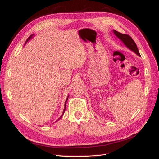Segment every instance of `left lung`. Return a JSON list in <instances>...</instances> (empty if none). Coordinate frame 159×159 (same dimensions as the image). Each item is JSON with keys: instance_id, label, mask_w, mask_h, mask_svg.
Instances as JSON below:
<instances>
[{"instance_id": "left-lung-1", "label": "left lung", "mask_w": 159, "mask_h": 159, "mask_svg": "<svg viewBox=\"0 0 159 159\" xmlns=\"http://www.w3.org/2000/svg\"><path fill=\"white\" fill-rule=\"evenodd\" d=\"M113 32L115 33V35H116L118 38H120L128 48L133 50V51L135 52L137 55L140 56L139 50L137 48L136 43L130 35L126 34H122V33L117 32V31H113Z\"/></svg>"}]
</instances>
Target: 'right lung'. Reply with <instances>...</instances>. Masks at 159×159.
I'll list each match as a JSON object with an SVG mask.
<instances>
[{"label": "right lung", "mask_w": 159, "mask_h": 159, "mask_svg": "<svg viewBox=\"0 0 159 159\" xmlns=\"http://www.w3.org/2000/svg\"><path fill=\"white\" fill-rule=\"evenodd\" d=\"M32 35H30V36L29 37V38H28V39H26V42H27L29 41V40L30 39H31V37H32ZM67 99H68V98H67L66 99V102H65V108H64V111H63V115L64 112H65V111H66V102H67ZM63 115H62V116H61V117H59V120H60V119H61V117H62V116H63Z\"/></svg>", "instance_id": "1"}]
</instances>
